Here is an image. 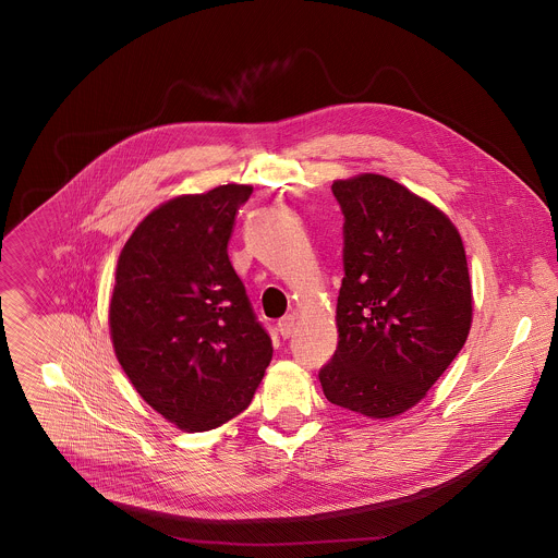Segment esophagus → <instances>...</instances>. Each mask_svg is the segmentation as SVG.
<instances>
[{
  "instance_id": "obj_1",
  "label": "esophagus",
  "mask_w": 558,
  "mask_h": 558,
  "mask_svg": "<svg viewBox=\"0 0 558 558\" xmlns=\"http://www.w3.org/2000/svg\"><path fill=\"white\" fill-rule=\"evenodd\" d=\"M278 331H280L282 338H291L293 331H295V316L289 314V316L280 318V320H278Z\"/></svg>"
}]
</instances>
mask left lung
<instances>
[{"label": "left lung", "mask_w": 558, "mask_h": 558, "mask_svg": "<svg viewBox=\"0 0 558 558\" xmlns=\"http://www.w3.org/2000/svg\"><path fill=\"white\" fill-rule=\"evenodd\" d=\"M344 214L338 349L318 372L331 404L391 420L413 409L473 323L466 252L428 198L376 173L331 184Z\"/></svg>", "instance_id": "left-lung-1"}]
</instances>
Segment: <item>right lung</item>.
Here are the masks:
<instances>
[{
    "label": "right lung",
    "mask_w": 558,
    "mask_h": 558,
    "mask_svg": "<svg viewBox=\"0 0 558 558\" xmlns=\"http://www.w3.org/2000/svg\"><path fill=\"white\" fill-rule=\"evenodd\" d=\"M248 184L180 194L151 209L118 258L109 304L116 357L138 396L186 433L240 415L271 362L229 260Z\"/></svg>",
    "instance_id": "add662e5"
}]
</instances>
